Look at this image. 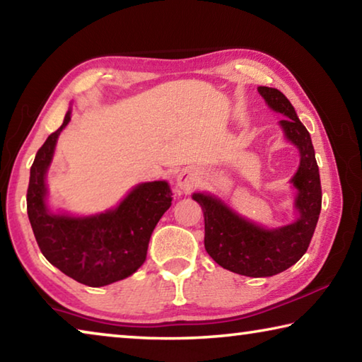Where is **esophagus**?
Masks as SVG:
<instances>
[{
	"instance_id": "34e87169",
	"label": "esophagus",
	"mask_w": 362,
	"mask_h": 362,
	"mask_svg": "<svg viewBox=\"0 0 362 362\" xmlns=\"http://www.w3.org/2000/svg\"><path fill=\"white\" fill-rule=\"evenodd\" d=\"M199 180L198 170L193 168H185L182 169L179 175H177V187H180L183 192H189L196 187V183Z\"/></svg>"
}]
</instances>
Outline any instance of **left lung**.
<instances>
[{"label": "left lung", "mask_w": 362, "mask_h": 362, "mask_svg": "<svg viewBox=\"0 0 362 362\" xmlns=\"http://www.w3.org/2000/svg\"><path fill=\"white\" fill-rule=\"evenodd\" d=\"M268 107L284 116L279 121L286 139L300 151V166L292 177L297 189L298 218L281 228L267 230L249 222L217 196L193 193L204 212V247L225 269L250 278L273 276L297 263L310 246L321 212V180L310 132L281 90L260 86Z\"/></svg>", "instance_id": "1"}]
</instances>
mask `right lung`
Returning <instances> with one entry per match:
<instances>
[{"instance_id": "1", "label": "right lung", "mask_w": 362, "mask_h": 362, "mask_svg": "<svg viewBox=\"0 0 362 362\" xmlns=\"http://www.w3.org/2000/svg\"><path fill=\"white\" fill-rule=\"evenodd\" d=\"M70 115L69 110L62 126L36 153L30 169L27 212L47 262L78 283L100 287L131 276L142 267L151 233L173 204V196L168 182H146L132 188L118 207L103 214H52L46 204V173Z\"/></svg>"}]
</instances>
